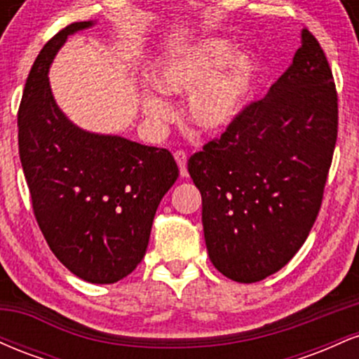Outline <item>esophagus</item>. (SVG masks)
I'll return each instance as SVG.
<instances>
[{"label":"esophagus","mask_w":359,"mask_h":359,"mask_svg":"<svg viewBox=\"0 0 359 359\" xmlns=\"http://www.w3.org/2000/svg\"><path fill=\"white\" fill-rule=\"evenodd\" d=\"M175 162L177 165H179V170H180V175L182 177H187L189 172H187V154H185L184 150H177L175 154Z\"/></svg>","instance_id":"obj_1"}]
</instances>
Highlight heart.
<instances>
[{"mask_svg":"<svg viewBox=\"0 0 359 359\" xmlns=\"http://www.w3.org/2000/svg\"><path fill=\"white\" fill-rule=\"evenodd\" d=\"M233 55L231 42L208 39L163 59L151 74V82L163 94H191V123L203 133H216L231 125L245 108L262 69L255 53ZM142 108L151 119L172 113L170 102L154 93L143 94Z\"/></svg>","mask_w":359,"mask_h":359,"instance_id":"obj_1","label":"heart"}]
</instances>
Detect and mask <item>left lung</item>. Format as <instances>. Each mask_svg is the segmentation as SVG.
I'll return each mask as SVG.
<instances>
[{
	"label": "left lung",
	"mask_w": 359,
	"mask_h": 359,
	"mask_svg": "<svg viewBox=\"0 0 359 359\" xmlns=\"http://www.w3.org/2000/svg\"><path fill=\"white\" fill-rule=\"evenodd\" d=\"M337 138L334 77L307 28L290 67L187 162L205 246L224 277L253 283L285 266L314 226Z\"/></svg>",
	"instance_id": "8db88e82"
}]
</instances>
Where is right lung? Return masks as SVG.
<instances>
[{"label": "right lung", "instance_id": "right-lung-1", "mask_svg": "<svg viewBox=\"0 0 359 359\" xmlns=\"http://www.w3.org/2000/svg\"><path fill=\"white\" fill-rule=\"evenodd\" d=\"M76 22L36 57L18 109V147L35 219L62 265L90 283L128 277L145 257L156 208L179 177L165 148L72 125L55 104L48 69Z\"/></svg>", "mask_w": 359, "mask_h": 359}]
</instances>
